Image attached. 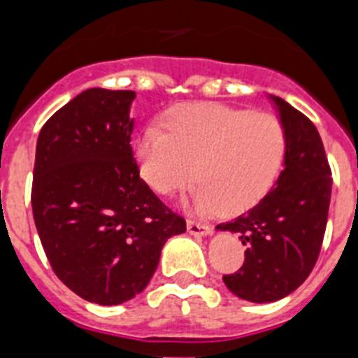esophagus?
Wrapping results in <instances>:
<instances>
[{
  "mask_svg": "<svg viewBox=\"0 0 358 358\" xmlns=\"http://www.w3.org/2000/svg\"><path fill=\"white\" fill-rule=\"evenodd\" d=\"M186 229H188L189 235H195V236H208L211 233L210 226H206V224H201V222H195V220H188V224H186Z\"/></svg>",
  "mask_w": 358,
  "mask_h": 358,
  "instance_id": "obj_1",
  "label": "esophagus"
}]
</instances>
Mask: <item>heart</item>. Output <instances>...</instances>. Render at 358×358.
Instances as JSON below:
<instances>
[{"label":"heart","mask_w":358,"mask_h":358,"mask_svg":"<svg viewBox=\"0 0 358 358\" xmlns=\"http://www.w3.org/2000/svg\"><path fill=\"white\" fill-rule=\"evenodd\" d=\"M147 127L136 140L141 176L170 195L195 177L192 206L236 215L276 185L287 157V132L278 116L224 103H186Z\"/></svg>","instance_id":"obj_1"}]
</instances>
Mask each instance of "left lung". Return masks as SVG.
I'll return each mask as SVG.
<instances>
[{
	"mask_svg": "<svg viewBox=\"0 0 358 358\" xmlns=\"http://www.w3.org/2000/svg\"><path fill=\"white\" fill-rule=\"evenodd\" d=\"M271 100L287 132V157L273 189L248 213L218 224L245 245L238 273L222 278L227 289L252 303L289 296L312 273L327 229L331 170L317 129L283 98Z\"/></svg>",
	"mask_w": 358,
	"mask_h": 358,
	"instance_id": "8db88e82",
	"label": "left lung"
}]
</instances>
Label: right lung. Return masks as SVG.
Returning <instances> with one entry per match:
<instances>
[{
  "mask_svg": "<svg viewBox=\"0 0 358 358\" xmlns=\"http://www.w3.org/2000/svg\"><path fill=\"white\" fill-rule=\"evenodd\" d=\"M134 91L85 90L37 138L31 211L53 273L82 299L122 305L148 285L161 249L186 231L140 177Z\"/></svg>",
  "mask_w": 358,
  "mask_h": 358,
  "instance_id": "1",
  "label": "right lung"
}]
</instances>
